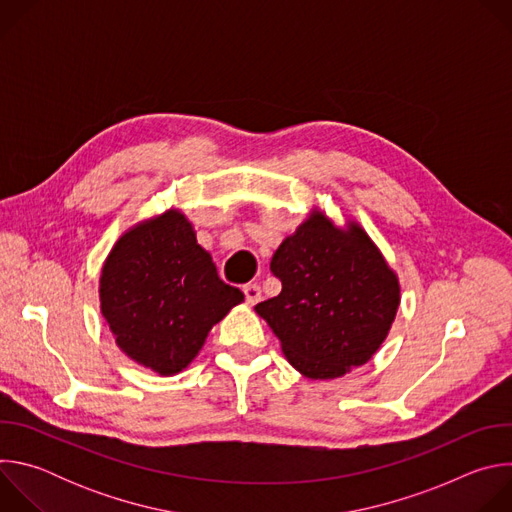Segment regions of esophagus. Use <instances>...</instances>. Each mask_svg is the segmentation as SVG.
Returning <instances> with one entry per match:
<instances>
[{"label":"esophagus","mask_w":512,"mask_h":512,"mask_svg":"<svg viewBox=\"0 0 512 512\" xmlns=\"http://www.w3.org/2000/svg\"><path fill=\"white\" fill-rule=\"evenodd\" d=\"M243 294H245V300L249 306H255L259 300H261V287L257 283H247L243 287Z\"/></svg>","instance_id":"obj_1"}]
</instances>
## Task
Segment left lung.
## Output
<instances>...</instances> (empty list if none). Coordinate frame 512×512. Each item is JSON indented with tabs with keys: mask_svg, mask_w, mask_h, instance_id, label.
Returning a JSON list of instances; mask_svg holds the SVG:
<instances>
[{
	"mask_svg": "<svg viewBox=\"0 0 512 512\" xmlns=\"http://www.w3.org/2000/svg\"><path fill=\"white\" fill-rule=\"evenodd\" d=\"M281 294L255 306L287 362L314 381L367 364L385 342L401 285L381 249L352 218L336 227L314 206L271 259Z\"/></svg>",
	"mask_w": 512,
	"mask_h": 512,
	"instance_id": "8db88e82",
	"label": "left lung"
}]
</instances>
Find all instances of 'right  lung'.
Returning a JSON list of instances; mask_svg holds the SVG:
<instances>
[{"label": "right lung", "mask_w": 512, "mask_h": 512, "mask_svg": "<svg viewBox=\"0 0 512 512\" xmlns=\"http://www.w3.org/2000/svg\"><path fill=\"white\" fill-rule=\"evenodd\" d=\"M245 300L216 273L180 208L129 227L99 275L101 314L119 350L160 377L182 373L208 332Z\"/></svg>", "instance_id": "obj_1"}]
</instances>
